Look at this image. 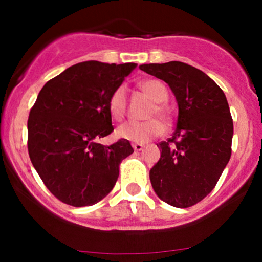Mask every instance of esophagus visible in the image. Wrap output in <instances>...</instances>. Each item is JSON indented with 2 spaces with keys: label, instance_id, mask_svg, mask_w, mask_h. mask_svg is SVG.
I'll return each mask as SVG.
<instances>
[{
  "label": "esophagus",
  "instance_id": "34e87169",
  "mask_svg": "<svg viewBox=\"0 0 262 262\" xmlns=\"http://www.w3.org/2000/svg\"><path fill=\"white\" fill-rule=\"evenodd\" d=\"M133 149L135 150V151H141V150L144 149V145L143 144H133Z\"/></svg>",
  "mask_w": 262,
  "mask_h": 262
}]
</instances>
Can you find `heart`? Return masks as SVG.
<instances>
[{"label":"heart","instance_id":"1","mask_svg":"<svg viewBox=\"0 0 262 262\" xmlns=\"http://www.w3.org/2000/svg\"><path fill=\"white\" fill-rule=\"evenodd\" d=\"M139 87L155 102L154 106L150 108L148 116H159V118H161L162 121H169V107L164 103L169 97V91L165 83L158 79H146L141 81ZM125 110H127V87L119 85L113 90L108 98V112L113 119L122 121ZM162 133H164V125L158 118H150L143 122L129 121L123 123L117 129V137L137 144L148 143Z\"/></svg>","mask_w":262,"mask_h":262}]
</instances>
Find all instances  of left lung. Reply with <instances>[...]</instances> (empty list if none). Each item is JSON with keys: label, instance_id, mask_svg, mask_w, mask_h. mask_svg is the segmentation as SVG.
Listing matches in <instances>:
<instances>
[{"label": "left lung", "instance_id": "1", "mask_svg": "<svg viewBox=\"0 0 262 262\" xmlns=\"http://www.w3.org/2000/svg\"><path fill=\"white\" fill-rule=\"evenodd\" d=\"M139 68L164 80L179 104L175 133L158 144L161 156L150 170L151 186L164 202L188 208L212 192L229 162L233 139L229 104L208 75L185 62Z\"/></svg>", "mask_w": 262, "mask_h": 262}]
</instances>
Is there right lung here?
Returning <instances> with one entry per match:
<instances>
[{
  "label": "right lung",
  "mask_w": 262,
  "mask_h": 262,
  "mask_svg": "<svg viewBox=\"0 0 262 262\" xmlns=\"http://www.w3.org/2000/svg\"><path fill=\"white\" fill-rule=\"evenodd\" d=\"M137 64L83 61L49 80L28 118V152L47 188L74 207L92 206L112 191L128 140L98 143L113 132L108 98Z\"/></svg>",
  "instance_id": "right-lung-1"
}]
</instances>
